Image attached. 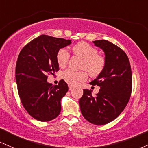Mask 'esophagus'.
<instances>
[{"instance_id":"1","label":"esophagus","mask_w":148,"mask_h":148,"mask_svg":"<svg viewBox=\"0 0 148 148\" xmlns=\"http://www.w3.org/2000/svg\"><path fill=\"white\" fill-rule=\"evenodd\" d=\"M73 88V87L72 86L69 85V90H72Z\"/></svg>"}]
</instances>
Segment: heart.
I'll return each mask as SVG.
<instances>
[{
    "mask_svg": "<svg viewBox=\"0 0 148 148\" xmlns=\"http://www.w3.org/2000/svg\"><path fill=\"white\" fill-rule=\"evenodd\" d=\"M75 56L83 59L81 69L88 71L92 77H97L104 70L106 61L103 57L98 54V51L85 42H80L74 45L72 49ZM70 59V53L64 48L58 50L56 54V60L60 67L64 68L68 64ZM86 71L79 72L67 69L62 73V77L66 82L70 85L76 86L79 82L87 79L88 73Z\"/></svg>",
    "mask_w": 148,
    "mask_h": 148,
    "instance_id": "1",
    "label": "heart"
}]
</instances>
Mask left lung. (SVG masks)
Returning a JSON list of instances; mask_svg holds the SVG:
<instances>
[{"label":"left lung","mask_w":148,"mask_h":148,"mask_svg":"<svg viewBox=\"0 0 148 148\" xmlns=\"http://www.w3.org/2000/svg\"><path fill=\"white\" fill-rule=\"evenodd\" d=\"M93 43L104 52L105 68L90 83L100 87L99 92L92 96L90 90L84 89L79 106L87 121L99 125L110 123L124 110L132 92V77L130 61L121 48L106 40Z\"/></svg>","instance_id":"obj_1"}]
</instances>
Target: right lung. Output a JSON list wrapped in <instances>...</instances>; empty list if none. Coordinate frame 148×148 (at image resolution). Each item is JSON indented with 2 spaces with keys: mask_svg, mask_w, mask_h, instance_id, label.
Returning <instances> with one entry per match:
<instances>
[{
  "mask_svg": "<svg viewBox=\"0 0 148 148\" xmlns=\"http://www.w3.org/2000/svg\"><path fill=\"white\" fill-rule=\"evenodd\" d=\"M71 40L41 35L23 47L16 66V81L21 103L32 117L49 121L59 115L61 99L69 90L61 79L58 85L47 82L48 74L59 71L56 60L58 50Z\"/></svg>",
  "mask_w": 148,
  "mask_h": 148,
  "instance_id": "right-lung-1",
  "label": "right lung"
}]
</instances>
